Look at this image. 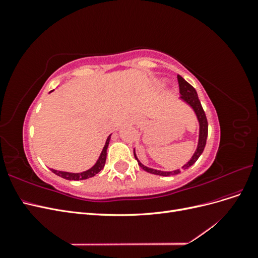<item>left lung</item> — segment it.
Wrapping results in <instances>:
<instances>
[{"label":"left lung","instance_id":"1","mask_svg":"<svg viewBox=\"0 0 258 258\" xmlns=\"http://www.w3.org/2000/svg\"><path fill=\"white\" fill-rule=\"evenodd\" d=\"M177 81H178V86H179V93H181V97H179V100L184 102L186 105H188L192 112L196 115V118L198 120L199 123V134H198V143H197V147L196 151L192 154V156L190 157V159L187 161L186 163L182 166L181 169H176L173 171H162V170H157V169H153L147 167L145 165L139 160L138 156L136 154V148L134 150V154L135 157L139 163V166L141 167L143 170H145L146 172L152 173V174H156V175H162V176H169V175H175L181 172V170H186L188 169L189 167H191L195 162L198 160V158L200 157V155L202 154L205 150V146L207 143V138H208V120L206 117V113L202 108V105L200 103V100L198 98L197 91L190 84L187 83L182 76L177 75Z\"/></svg>","mask_w":258,"mask_h":258}]
</instances>
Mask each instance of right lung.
I'll use <instances>...</instances> for the list:
<instances>
[{"label":"right lung","instance_id":"right-lung-1","mask_svg":"<svg viewBox=\"0 0 258 258\" xmlns=\"http://www.w3.org/2000/svg\"><path fill=\"white\" fill-rule=\"evenodd\" d=\"M53 91V90H51ZM50 91V92H51ZM110 135L107 137L106 141H105V145L103 147L102 152H101L98 160L96 161L95 165H93L90 169L83 171V172H79V173H73V172H67V171H59V170H54V169H50L54 174H57L60 177H63L66 179H70V181H81V179H86L95 176L96 174H98L101 170L104 168L105 165V160H106V151H107V146L108 143H110V139H111Z\"/></svg>","mask_w":258,"mask_h":258}]
</instances>
